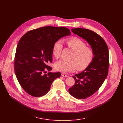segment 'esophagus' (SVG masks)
Masks as SVG:
<instances>
[{"label":"esophagus","instance_id":"obj_1","mask_svg":"<svg viewBox=\"0 0 123 123\" xmlns=\"http://www.w3.org/2000/svg\"><path fill=\"white\" fill-rule=\"evenodd\" d=\"M61 75L63 76V77H68V75H66L64 73H62L61 74Z\"/></svg>","mask_w":123,"mask_h":123}]
</instances>
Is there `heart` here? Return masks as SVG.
Masks as SVG:
<instances>
[{"mask_svg":"<svg viewBox=\"0 0 123 123\" xmlns=\"http://www.w3.org/2000/svg\"><path fill=\"white\" fill-rule=\"evenodd\" d=\"M67 44L74 51L75 55L71 60L66 61L60 60L55 64V68L57 71L63 73L73 72L78 68L79 70H83L92 63L94 58V52L92 49L86 47V43L77 37L69 38ZM63 48V41L57 40L54 43L52 48L53 55L56 58L60 57Z\"/></svg>","mask_w":123,"mask_h":123,"instance_id":"heart-1","label":"heart"}]
</instances>
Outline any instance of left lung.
I'll use <instances>...</instances> for the list:
<instances>
[{"label":"left lung","instance_id":"obj_1","mask_svg":"<svg viewBox=\"0 0 123 123\" xmlns=\"http://www.w3.org/2000/svg\"><path fill=\"white\" fill-rule=\"evenodd\" d=\"M72 31L87 41L94 52L92 63L84 71L75 74V84L68 89L71 95L76 99H86L93 95L107 78L109 67L108 46L99 34L91 30L74 28Z\"/></svg>","mask_w":123,"mask_h":123}]
</instances>
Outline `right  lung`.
Instances as JSON below:
<instances>
[{
    "label": "right lung",
    "instance_id": "right-lung-1",
    "mask_svg": "<svg viewBox=\"0 0 123 123\" xmlns=\"http://www.w3.org/2000/svg\"><path fill=\"white\" fill-rule=\"evenodd\" d=\"M71 32L65 27L46 26L29 31L19 40L14 57L16 78L23 90L32 96L47 94L59 72L46 74L52 68V48L55 41Z\"/></svg>",
    "mask_w": 123,
    "mask_h": 123
}]
</instances>
